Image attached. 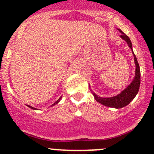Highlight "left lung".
<instances>
[{"instance_id":"obj_1","label":"left lung","mask_w":154,"mask_h":154,"mask_svg":"<svg viewBox=\"0 0 154 154\" xmlns=\"http://www.w3.org/2000/svg\"><path fill=\"white\" fill-rule=\"evenodd\" d=\"M117 30H119V31L122 34L120 35V37L127 43L128 46L130 47V49L132 51V42H131L129 37L126 34H124L120 29ZM132 54L134 56V62H135V77L132 80V81L120 94H118L117 95H114V96L109 97V98L100 97L98 95H97L95 92H92L95 99L98 102H99L100 104H103L104 106H107V107H113V108H122V107H126V105H128L135 98V97L136 96L140 87V83H141V71H140V67L139 65H138V60H137L136 56L134 54L133 51H132Z\"/></svg>"}]
</instances>
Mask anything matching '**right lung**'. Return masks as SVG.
<instances>
[{"label": "right lung", "mask_w": 154, "mask_h": 154, "mask_svg": "<svg viewBox=\"0 0 154 154\" xmlns=\"http://www.w3.org/2000/svg\"><path fill=\"white\" fill-rule=\"evenodd\" d=\"M61 99H62V96H61V97H60V98H59V99H58V100H57V101H56V102H55V103H54V104H52V106H54V105H56V104H58V103H59V101H60V100H61ZM27 106H28V107H30V108L33 109V110H38V109H37V108H34V107H31V106H30V105H27Z\"/></svg>", "instance_id": "obj_1"}]
</instances>
